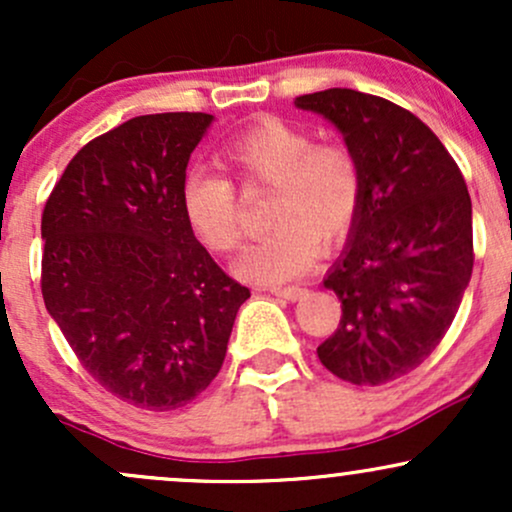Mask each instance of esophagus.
<instances>
[{"instance_id":"obj_1","label":"esophagus","mask_w":512,"mask_h":512,"mask_svg":"<svg viewBox=\"0 0 512 512\" xmlns=\"http://www.w3.org/2000/svg\"><path fill=\"white\" fill-rule=\"evenodd\" d=\"M274 293V296L279 298H286V301H298V298L305 296V289L301 286H286V289H269Z\"/></svg>"}]
</instances>
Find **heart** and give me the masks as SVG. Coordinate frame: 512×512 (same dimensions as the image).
I'll return each instance as SVG.
<instances>
[{"instance_id":"b5f03b06","label":"heart","mask_w":512,"mask_h":512,"mask_svg":"<svg viewBox=\"0 0 512 512\" xmlns=\"http://www.w3.org/2000/svg\"><path fill=\"white\" fill-rule=\"evenodd\" d=\"M226 158L245 178L274 185L269 226L233 269L257 284H284L313 267L320 243L349 236L363 202L361 163L349 146L315 144L313 132L264 117L236 134ZM180 207L187 226L211 250H233L240 240L236 185L226 175L190 168L180 182Z\"/></svg>"}]
</instances>
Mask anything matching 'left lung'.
<instances>
[{
    "mask_svg": "<svg viewBox=\"0 0 512 512\" xmlns=\"http://www.w3.org/2000/svg\"><path fill=\"white\" fill-rule=\"evenodd\" d=\"M354 151L363 202L325 289L342 301L322 366L354 385H383L419 368L445 337L472 279V199L436 134L409 110L327 88L296 98Z\"/></svg>",
    "mask_w": 512,
    "mask_h": 512,
    "instance_id": "8db88e82",
    "label": "left lung"
}]
</instances>
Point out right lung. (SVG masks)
<instances>
[{"label":"right lung","mask_w":512,"mask_h":512,"mask_svg":"<svg viewBox=\"0 0 512 512\" xmlns=\"http://www.w3.org/2000/svg\"><path fill=\"white\" fill-rule=\"evenodd\" d=\"M214 115L132 117L88 142L43 211V301L93 380L134 407H185L250 298L187 226L180 182Z\"/></svg>","instance_id":"add662e5"}]
</instances>
